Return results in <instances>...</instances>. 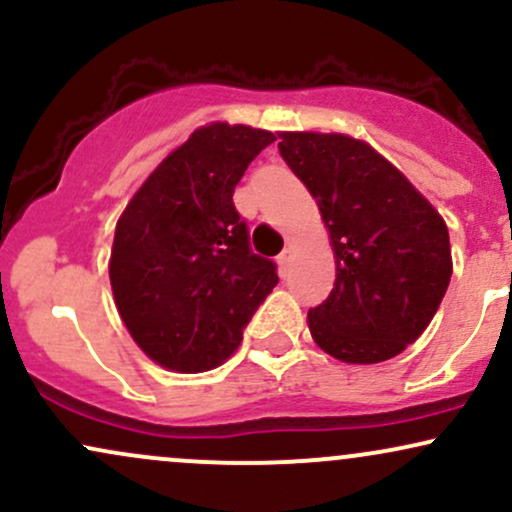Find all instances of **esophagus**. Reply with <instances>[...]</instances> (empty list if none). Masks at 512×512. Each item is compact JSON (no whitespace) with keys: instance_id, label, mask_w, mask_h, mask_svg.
Returning <instances> with one entry per match:
<instances>
[{"instance_id":"1","label":"esophagus","mask_w":512,"mask_h":512,"mask_svg":"<svg viewBox=\"0 0 512 512\" xmlns=\"http://www.w3.org/2000/svg\"><path fill=\"white\" fill-rule=\"evenodd\" d=\"M291 260H293V250H291V248H286L284 252H281V255H279V257H276V262H279L281 272H286V269H289V264H291Z\"/></svg>"}]
</instances>
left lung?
I'll return each instance as SVG.
<instances>
[{
  "label": "left lung",
  "mask_w": 512,
  "mask_h": 512,
  "mask_svg": "<svg viewBox=\"0 0 512 512\" xmlns=\"http://www.w3.org/2000/svg\"><path fill=\"white\" fill-rule=\"evenodd\" d=\"M279 139L284 161L317 199L337 260L332 293L308 310L315 344L344 363L402 354L448 291L443 216L366 142L320 132Z\"/></svg>",
  "instance_id": "1"
}]
</instances>
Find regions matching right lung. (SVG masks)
<instances>
[{
    "mask_svg": "<svg viewBox=\"0 0 512 512\" xmlns=\"http://www.w3.org/2000/svg\"><path fill=\"white\" fill-rule=\"evenodd\" d=\"M267 129L211 122L161 161L115 228L117 313L151 361L202 373L226 361L279 281L255 255L233 190L274 142Z\"/></svg>",
    "mask_w": 512,
    "mask_h": 512,
    "instance_id": "obj_1",
    "label": "right lung"
}]
</instances>
